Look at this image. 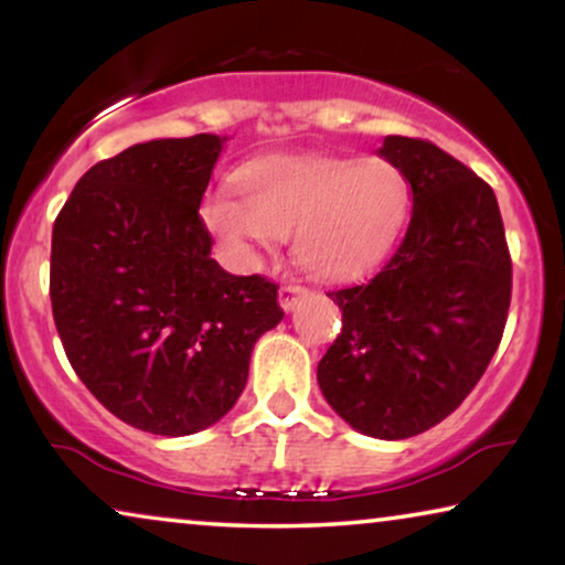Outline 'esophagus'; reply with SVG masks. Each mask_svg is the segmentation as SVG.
<instances>
[{
  "label": "esophagus",
  "instance_id": "esophagus-1",
  "mask_svg": "<svg viewBox=\"0 0 565 565\" xmlns=\"http://www.w3.org/2000/svg\"><path fill=\"white\" fill-rule=\"evenodd\" d=\"M308 292L306 285L300 282H285L280 288V306L285 308V311H292V308L298 306V300L303 298Z\"/></svg>",
  "mask_w": 565,
  "mask_h": 565
}]
</instances>
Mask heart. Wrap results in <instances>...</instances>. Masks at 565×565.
<instances>
[{
    "label": "heart",
    "mask_w": 565,
    "mask_h": 565,
    "mask_svg": "<svg viewBox=\"0 0 565 565\" xmlns=\"http://www.w3.org/2000/svg\"><path fill=\"white\" fill-rule=\"evenodd\" d=\"M238 195L203 200L205 228L238 257L292 234L298 265L319 280H347L377 262L404 234L412 184L385 157H267L238 169Z\"/></svg>",
    "instance_id": "heart-1"
}]
</instances>
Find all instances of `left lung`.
<instances>
[{"instance_id":"left-lung-1","label":"left lung","mask_w":565,"mask_h":565,"mask_svg":"<svg viewBox=\"0 0 565 565\" xmlns=\"http://www.w3.org/2000/svg\"><path fill=\"white\" fill-rule=\"evenodd\" d=\"M381 157L412 184V221L381 273L327 292L342 331L316 375L350 427L406 439L450 416L489 367L512 257L497 195L473 169L424 138L388 136Z\"/></svg>"}]
</instances>
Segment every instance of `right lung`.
Masks as SVG:
<instances>
[{"mask_svg": "<svg viewBox=\"0 0 565 565\" xmlns=\"http://www.w3.org/2000/svg\"><path fill=\"white\" fill-rule=\"evenodd\" d=\"M221 138H159L97 161L53 223L51 308L74 373L130 427L184 437L242 396L277 285L211 257L200 203Z\"/></svg>", "mask_w": 565, "mask_h": 565, "instance_id": "obj_1", "label": "right lung"}]
</instances>
